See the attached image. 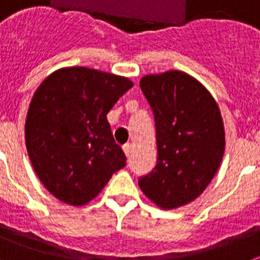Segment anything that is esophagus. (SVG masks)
Listing matches in <instances>:
<instances>
[{
	"label": "esophagus",
	"mask_w": 260,
	"mask_h": 260,
	"mask_svg": "<svg viewBox=\"0 0 260 260\" xmlns=\"http://www.w3.org/2000/svg\"><path fill=\"white\" fill-rule=\"evenodd\" d=\"M122 150H124V152H125L126 156H129L131 152H132V144H131V143H126V144H124V146H122Z\"/></svg>",
	"instance_id": "esophagus-1"
}]
</instances>
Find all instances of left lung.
Here are the masks:
<instances>
[{"mask_svg": "<svg viewBox=\"0 0 260 260\" xmlns=\"http://www.w3.org/2000/svg\"><path fill=\"white\" fill-rule=\"evenodd\" d=\"M140 87L154 112L158 162L139 186L162 209L194 201L217 173L225 148L212 94L183 71L144 75Z\"/></svg>", "mask_w": 260, "mask_h": 260, "instance_id": "8db88e82", "label": "left lung"}]
</instances>
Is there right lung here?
Segmentation results:
<instances>
[{
    "label": "right lung",
    "mask_w": 260,
    "mask_h": 260,
    "mask_svg": "<svg viewBox=\"0 0 260 260\" xmlns=\"http://www.w3.org/2000/svg\"><path fill=\"white\" fill-rule=\"evenodd\" d=\"M134 83L87 67L54 71L36 89L25 120V144L39 179L54 197L81 206L125 166L106 114Z\"/></svg>",
    "instance_id": "obj_1"
}]
</instances>
